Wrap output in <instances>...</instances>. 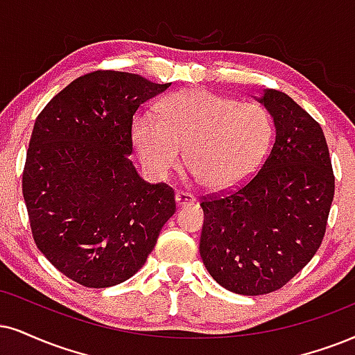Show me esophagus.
Segmentation results:
<instances>
[{
    "label": "esophagus",
    "instance_id": "34e87169",
    "mask_svg": "<svg viewBox=\"0 0 355 355\" xmlns=\"http://www.w3.org/2000/svg\"><path fill=\"white\" fill-rule=\"evenodd\" d=\"M194 202H196V198L192 194H189V192H182V191L176 192V204L179 207H182V205H191Z\"/></svg>",
    "mask_w": 355,
    "mask_h": 355
}]
</instances>
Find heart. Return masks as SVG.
I'll return each instance as SVG.
<instances>
[{"label":"heart","mask_w":355,"mask_h":355,"mask_svg":"<svg viewBox=\"0 0 355 355\" xmlns=\"http://www.w3.org/2000/svg\"><path fill=\"white\" fill-rule=\"evenodd\" d=\"M131 135L150 176H168L184 150L186 166L200 184L229 191L243 184L263 163L275 126L263 105L187 89L161 105V116L146 112L135 118Z\"/></svg>","instance_id":"obj_1"}]
</instances>
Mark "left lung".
<instances>
[{"mask_svg": "<svg viewBox=\"0 0 355 355\" xmlns=\"http://www.w3.org/2000/svg\"><path fill=\"white\" fill-rule=\"evenodd\" d=\"M260 102L277 130L270 155L237 189L200 200L205 268L225 290L245 296L279 290L309 263L334 199L321 125L279 90H263Z\"/></svg>", "mask_w": 355, "mask_h": 355, "instance_id": "1", "label": "left lung"}]
</instances>
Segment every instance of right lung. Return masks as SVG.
<instances>
[{"label":"right lung","mask_w":355,"mask_h":355,"mask_svg":"<svg viewBox=\"0 0 355 355\" xmlns=\"http://www.w3.org/2000/svg\"><path fill=\"white\" fill-rule=\"evenodd\" d=\"M169 85L95 71L36 118L23 171L31 232L42 255L82 286L133 277L176 212L173 187L143 181L128 157L133 115Z\"/></svg>","instance_id":"1"}]
</instances>
